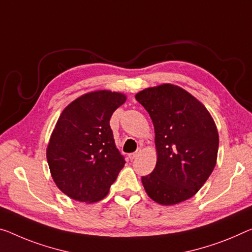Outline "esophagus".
Segmentation results:
<instances>
[{"label":"esophagus","instance_id":"obj_1","mask_svg":"<svg viewBox=\"0 0 252 252\" xmlns=\"http://www.w3.org/2000/svg\"><path fill=\"white\" fill-rule=\"evenodd\" d=\"M138 154H139V151H136V152H134V153H129L128 158H130V160H134V158H136L138 157Z\"/></svg>","mask_w":252,"mask_h":252}]
</instances>
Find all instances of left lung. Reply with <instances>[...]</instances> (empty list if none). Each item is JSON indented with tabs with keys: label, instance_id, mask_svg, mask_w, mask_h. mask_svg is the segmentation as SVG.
<instances>
[{
	"label": "left lung",
	"instance_id": "8db88e82",
	"mask_svg": "<svg viewBox=\"0 0 252 252\" xmlns=\"http://www.w3.org/2000/svg\"><path fill=\"white\" fill-rule=\"evenodd\" d=\"M153 122L158 160L142 177L150 198L175 205L192 197L214 170L219 133L204 104L173 84L144 89L135 95Z\"/></svg>",
	"mask_w": 252,
	"mask_h": 252
}]
</instances>
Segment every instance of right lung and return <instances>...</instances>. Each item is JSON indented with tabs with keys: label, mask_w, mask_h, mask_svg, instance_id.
<instances>
[{
	"label": "right lung",
	"mask_w": 252,
	"mask_h": 252,
	"mask_svg": "<svg viewBox=\"0 0 252 252\" xmlns=\"http://www.w3.org/2000/svg\"><path fill=\"white\" fill-rule=\"evenodd\" d=\"M126 95L89 92L62 111L47 146V162L57 187L72 199L99 202L125 165L109 121Z\"/></svg>",
	"instance_id": "right-lung-1"
}]
</instances>
